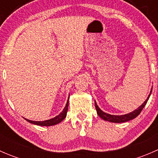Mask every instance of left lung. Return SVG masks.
<instances>
[{
  "mask_svg": "<svg viewBox=\"0 0 158 158\" xmlns=\"http://www.w3.org/2000/svg\"><path fill=\"white\" fill-rule=\"evenodd\" d=\"M151 92L152 90H151V92H150L149 95H148V98L145 100L144 103L141 105L140 107L138 108V109H135V111H133L132 112H130L129 114H123V115H112V114H107V113L104 112V111H102L101 109L98 108V106H97L96 102L95 101V109H96L97 111V114H98L101 118H102L103 120L105 121H108V122H114V123H122V122H126L128 121L131 120V119L135 118L138 114L141 113V111H142V109H144V107L145 106V105L147 104L148 99H149V97L151 95Z\"/></svg>",
  "mask_w": 158,
  "mask_h": 158,
  "instance_id": "8db88e82",
  "label": "left lung"
}]
</instances>
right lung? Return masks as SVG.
Wrapping results in <instances>:
<instances>
[{
    "label": "right lung",
    "mask_w": 158,
    "mask_h": 158,
    "mask_svg": "<svg viewBox=\"0 0 158 158\" xmlns=\"http://www.w3.org/2000/svg\"><path fill=\"white\" fill-rule=\"evenodd\" d=\"M68 106H69V99H68L66 106H65L64 109L63 110V111H62V112L60 113L59 115L56 116V117H54L53 118L49 119V120L43 121V122H35V121L28 120V119H27V118H25V119H26L28 122H30V123L34 124V125H41V126H51V125H56V124L61 122L62 121H63V119L66 118V114H67Z\"/></svg>",
    "instance_id": "add662e5"
}]
</instances>
